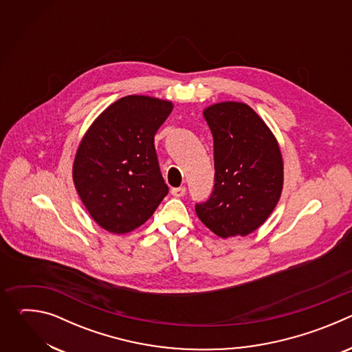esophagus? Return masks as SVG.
<instances>
[{
    "mask_svg": "<svg viewBox=\"0 0 352 352\" xmlns=\"http://www.w3.org/2000/svg\"><path fill=\"white\" fill-rule=\"evenodd\" d=\"M186 193V188L185 186H178V188H173L171 189V195L173 196H177V197H181Z\"/></svg>",
    "mask_w": 352,
    "mask_h": 352,
    "instance_id": "1",
    "label": "esophagus"
}]
</instances>
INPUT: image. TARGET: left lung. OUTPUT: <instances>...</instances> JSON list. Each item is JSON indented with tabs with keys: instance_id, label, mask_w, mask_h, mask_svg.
Listing matches in <instances>:
<instances>
[{
	"instance_id": "obj_1",
	"label": "left lung",
	"mask_w": 352,
	"mask_h": 352,
	"mask_svg": "<svg viewBox=\"0 0 352 352\" xmlns=\"http://www.w3.org/2000/svg\"><path fill=\"white\" fill-rule=\"evenodd\" d=\"M213 135L214 186L197 217L221 238L248 235L274 210L283 189V159L276 138L243 103L227 102L204 113Z\"/></svg>"
}]
</instances>
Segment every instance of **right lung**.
Returning <instances> with one entry per match:
<instances>
[{
    "label": "right lung",
    "instance_id": "right-lung-1",
    "mask_svg": "<svg viewBox=\"0 0 352 352\" xmlns=\"http://www.w3.org/2000/svg\"><path fill=\"white\" fill-rule=\"evenodd\" d=\"M173 111L166 100L126 96L93 122L74 163V182L93 220L129 232L155 213L168 193L155 135Z\"/></svg>",
    "mask_w": 352,
    "mask_h": 352
}]
</instances>
